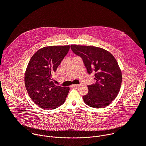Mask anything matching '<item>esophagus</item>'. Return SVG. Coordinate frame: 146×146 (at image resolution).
<instances>
[{
  "label": "esophagus",
  "instance_id": "esophagus-1",
  "mask_svg": "<svg viewBox=\"0 0 146 146\" xmlns=\"http://www.w3.org/2000/svg\"><path fill=\"white\" fill-rule=\"evenodd\" d=\"M81 86V84H73L72 87H80Z\"/></svg>",
  "mask_w": 146,
  "mask_h": 146
}]
</instances>
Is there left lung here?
<instances>
[{
    "label": "left lung",
    "instance_id": "8db88e82",
    "mask_svg": "<svg viewBox=\"0 0 146 146\" xmlns=\"http://www.w3.org/2000/svg\"><path fill=\"white\" fill-rule=\"evenodd\" d=\"M74 54L81 56L87 73H95V84L88 86V92L83 96L86 105L94 108H105L118 95L122 73L114 56L102 48L72 44Z\"/></svg>",
    "mask_w": 146,
    "mask_h": 146
}]
</instances>
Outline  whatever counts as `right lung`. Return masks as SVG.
Instances as JSON below:
<instances>
[{"label": "right lung", "mask_w": 146, "mask_h": 146, "mask_svg": "<svg viewBox=\"0 0 146 146\" xmlns=\"http://www.w3.org/2000/svg\"><path fill=\"white\" fill-rule=\"evenodd\" d=\"M70 46H47L31 58L25 73V86L32 101L41 109L52 110L65 102L69 87L57 86L51 74L66 56Z\"/></svg>", "instance_id": "1"}]
</instances>
